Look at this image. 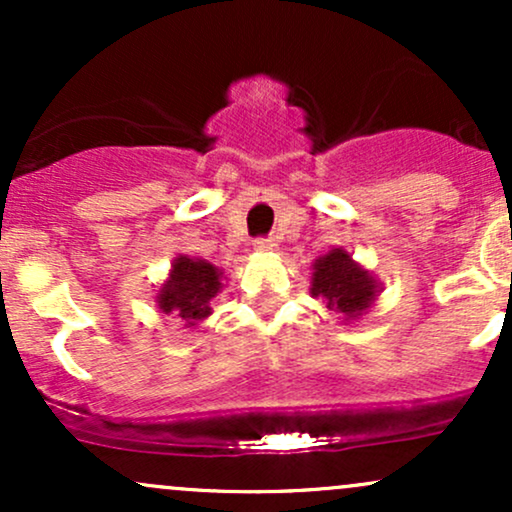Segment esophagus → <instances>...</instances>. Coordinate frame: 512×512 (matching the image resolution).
<instances>
[{
  "instance_id": "esophagus-1",
  "label": "esophagus",
  "mask_w": 512,
  "mask_h": 512,
  "mask_svg": "<svg viewBox=\"0 0 512 512\" xmlns=\"http://www.w3.org/2000/svg\"><path fill=\"white\" fill-rule=\"evenodd\" d=\"M276 243L272 238H257L255 240V250L257 252H267V250H274Z\"/></svg>"
}]
</instances>
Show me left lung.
<instances>
[{
    "mask_svg": "<svg viewBox=\"0 0 512 512\" xmlns=\"http://www.w3.org/2000/svg\"><path fill=\"white\" fill-rule=\"evenodd\" d=\"M375 291H378V286H375L373 276L358 267L344 250L337 248L327 252L325 257L315 262L310 293L325 298L327 308L334 313L354 320L368 308L375 298Z\"/></svg>",
    "mask_w": 512,
    "mask_h": 512,
    "instance_id": "obj_1",
    "label": "left lung"
}]
</instances>
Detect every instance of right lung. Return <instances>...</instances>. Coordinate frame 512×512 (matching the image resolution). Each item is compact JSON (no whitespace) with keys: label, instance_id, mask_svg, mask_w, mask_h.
I'll return each instance as SVG.
<instances>
[{"label":"right lung","instance_id":"obj_1","mask_svg":"<svg viewBox=\"0 0 512 512\" xmlns=\"http://www.w3.org/2000/svg\"><path fill=\"white\" fill-rule=\"evenodd\" d=\"M221 289V272L204 260L178 257L173 262V274L158 293V305L163 313H173L187 325H195L211 313V298Z\"/></svg>","mask_w":512,"mask_h":512}]
</instances>
